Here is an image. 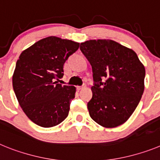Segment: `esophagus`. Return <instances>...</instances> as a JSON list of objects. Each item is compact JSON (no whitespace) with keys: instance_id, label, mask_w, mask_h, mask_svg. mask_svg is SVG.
I'll return each mask as SVG.
<instances>
[{"instance_id":"esophagus-1","label":"esophagus","mask_w":160,"mask_h":160,"mask_svg":"<svg viewBox=\"0 0 160 160\" xmlns=\"http://www.w3.org/2000/svg\"><path fill=\"white\" fill-rule=\"evenodd\" d=\"M85 87V86H78L77 87V90H82V89H83Z\"/></svg>"}]
</instances>
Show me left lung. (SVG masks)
<instances>
[{"instance_id": "1", "label": "left lung", "mask_w": 160, "mask_h": 160, "mask_svg": "<svg viewBox=\"0 0 160 160\" xmlns=\"http://www.w3.org/2000/svg\"><path fill=\"white\" fill-rule=\"evenodd\" d=\"M80 49L92 66L90 115L104 128L122 125L131 117L144 90L145 68L136 53L107 39L81 43Z\"/></svg>"}]
</instances>
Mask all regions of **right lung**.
Segmentation results:
<instances>
[{
  "instance_id": "obj_1",
  "label": "right lung",
  "mask_w": 160,
  "mask_h": 160,
  "mask_svg": "<svg viewBox=\"0 0 160 160\" xmlns=\"http://www.w3.org/2000/svg\"><path fill=\"white\" fill-rule=\"evenodd\" d=\"M79 43L48 37L24 50L17 61L12 87L28 118L42 128H52L68 116L76 88L57 80L64 75L63 66Z\"/></svg>"
}]
</instances>
